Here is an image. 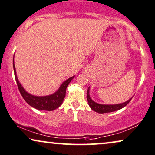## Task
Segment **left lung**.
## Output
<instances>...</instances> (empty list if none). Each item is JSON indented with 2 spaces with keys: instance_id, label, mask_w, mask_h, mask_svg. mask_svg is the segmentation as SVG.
Listing matches in <instances>:
<instances>
[{
  "instance_id": "1",
  "label": "left lung",
  "mask_w": 155,
  "mask_h": 155,
  "mask_svg": "<svg viewBox=\"0 0 155 155\" xmlns=\"http://www.w3.org/2000/svg\"><path fill=\"white\" fill-rule=\"evenodd\" d=\"M132 97L130 98V100H128L127 101L122 102V103L120 104H99L93 101L91 99L90 96V87H88L87 92V100L88 102V104H89V106L90 108L97 113H107V112H112L117 111V110H119L129 103L130 100H131Z\"/></svg>"
}]
</instances>
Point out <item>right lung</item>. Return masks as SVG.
I'll return each instance as SVG.
<instances>
[{
  "label": "right lung",
  "instance_id": "obj_1",
  "mask_svg": "<svg viewBox=\"0 0 155 155\" xmlns=\"http://www.w3.org/2000/svg\"><path fill=\"white\" fill-rule=\"evenodd\" d=\"M13 65L14 69V74H15V78L17 82L18 87L19 91L21 92L22 97L25 100L28 104H30L31 107H33L38 110H46V111H53V110L57 109L63 103L64 98L65 97L66 89L68 85L71 82V80L75 78V76L68 78L65 81H64L61 85L60 86L59 89L54 93L51 95L46 96H35L31 95L26 92L23 86L20 83L18 79L17 75H16V70L15 64H14V58L13 61Z\"/></svg>",
  "mask_w": 155,
  "mask_h": 155
}]
</instances>
